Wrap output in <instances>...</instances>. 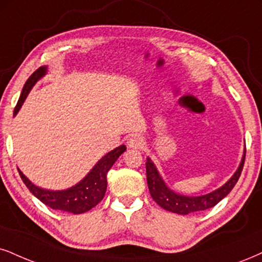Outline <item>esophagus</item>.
<instances>
[{
	"instance_id": "esophagus-1",
	"label": "esophagus",
	"mask_w": 262,
	"mask_h": 262,
	"mask_svg": "<svg viewBox=\"0 0 262 262\" xmlns=\"http://www.w3.org/2000/svg\"><path fill=\"white\" fill-rule=\"evenodd\" d=\"M143 146H144L143 138L137 136V135H131V136L127 138V147L128 148H134V149H141V148Z\"/></svg>"
}]
</instances>
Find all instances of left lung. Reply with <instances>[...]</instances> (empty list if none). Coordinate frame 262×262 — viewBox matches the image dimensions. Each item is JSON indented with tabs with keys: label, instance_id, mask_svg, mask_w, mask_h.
Returning <instances> with one entry per match:
<instances>
[{
	"label": "left lung",
	"instance_id": "8db88e82",
	"mask_svg": "<svg viewBox=\"0 0 262 262\" xmlns=\"http://www.w3.org/2000/svg\"><path fill=\"white\" fill-rule=\"evenodd\" d=\"M244 160L245 149L237 171H235L233 176L224 186L220 187V188L212 190L211 193H208V194L204 195L187 196L177 194L172 189H170L166 186V183L164 182V180L161 179L159 171H158L156 165H154L153 161L148 158L146 163L148 188H149L150 195L154 199V202L163 209L167 210V211L176 212V214L180 215H187L190 214V212L202 211V210H206L215 206L233 189L237 181L239 180L242 170H243L244 166Z\"/></svg>",
	"mask_w": 262,
	"mask_h": 262
}]
</instances>
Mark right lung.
<instances>
[{
  "label": "right lung",
  "instance_id": "right-lung-1",
  "mask_svg": "<svg viewBox=\"0 0 262 262\" xmlns=\"http://www.w3.org/2000/svg\"><path fill=\"white\" fill-rule=\"evenodd\" d=\"M46 73L47 67H41L29 77L28 81L25 82L24 87H23L21 95L19 97L17 105H15L14 115L21 108L23 103H24L25 98L28 97L29 92L31 91L32 86L42 76L46 75ZM125 150L126 147L122 144V146L109 151L101 160H98V163L92 167V170L79 183L64 190H50L40 188V187L35 186L20 170L18 169V171L25 186L45 205L50 206V208L54 210H62V211L73 212V214H82V212H86L92 208H95L103 199L106 190V173H108L111 167L114 165L118 158Z\"/></svg>",
  "mask_w": 262,
  "mask_h": 262
}]
</instances>
